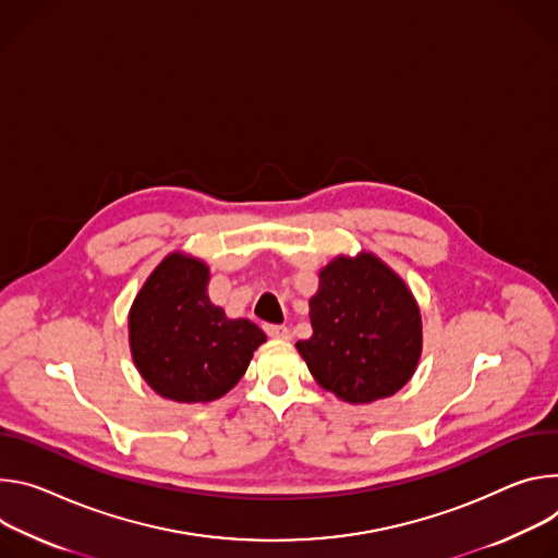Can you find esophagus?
<instances>
[{
    "instance_id": "obj_1",
    "label": "esophagus",
    "mask_w": 558,
    "mask_h": 558,
    "mask_svg": "<svg viewBox=\"0 0 558 558\" xmlns=\"http://www.w3.org/2000/svg\"><path fill=\"white\" fill-rule=\"evenodd\" d=\"M264 330H266V335H268V337H272V339H290V328H286V326L266 324V326H264Z\"/></svg>"
}]
</instances>
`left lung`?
Masks as SVG:
<instances>
[{
    "instance_id": "left-lung-1",
    "label": "left lung",
    "mask_w": 558,
    "mask_h": 558,
    "mask_svg": "<svg viewBox=\"0 0 558 558\" xmlns=\"http://www.w3.org/2000/svg\"><path fill=\"white\" fill-rule=\"evenodd\" d=\"M319 279L313 337L296 341L313 377L348 403L401 390L421 356V315L408 286L375 255L339 257Z\"/></svg>"
}]
</instances>
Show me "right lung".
I'll use <instances>...</instances> for the list:
<instances>
[{
  "label": "right lung",
  "instance_id": "right-lung-1",
  "mask_svg": "<svg viewBox=\"0 0 558 558\" xmlns=\"http://www.w3.org/2000/svg\"><path fill=\"white\" fill-rule=\"evenodd\" d=\"M206 286V264L172 253L131 307L135 365L155 392L179 403L223 397L266 341L253 322L228 319L210 303Z\"/></svg>",
  "mask_w": 558,
  "mask_h": 558
}]
</instances>
